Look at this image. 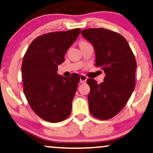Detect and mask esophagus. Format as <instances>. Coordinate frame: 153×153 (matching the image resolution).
<instances>
[{
    "mask_svg": "<svg viewBox=\"0 0 153 153\" xmlns=\"http://www.w3.org/2000/svg\"><path fill=\"white\" fill-rule=\"evenodd\" d=\"M80 82L81 83H85V82H86L87 79H88V78H87L85 75H83V74H81V75H80Z\"/></svg>",
    "mask_w": 153,
    "mask_h": 153,
    "instance_id": "34e87169",
    "label": "esophagus"
}]
</instances>
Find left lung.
Instances as JSON below:
<instances>
[{
    "label": "left lung",
    "instance_id": "obj_1",
    "mask_svg": "<svg viewBox=\"0 0 153 153\" xmlns=\"http://www.w3.org/2000/svg\"><path fill=\"white\" fill-rule=\"evenodd\" d=\"M92 44L97 67L105 73L104 82L97 84L88 78V94L91 114L101 120L115 117L128 102L136 86V61L128 42L122 35L104 28L81 31Z\"/></svg>",
    "mask_w": 153,
    "mask_h": 153
}]
</instances>
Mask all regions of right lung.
<instances>
[{"instance_id": "1", "label": "right lung", "mask_w": 153, "mask_h": 153, "mask_svg": "<svg viewBox=\"0 0 153 153\" xmlns=\"http://www.w3.org/2000/svg\"><path fill=\"white\" fill-rule=\"evenodd\" d=\"M80 29L53 32L39 36L30 44L22 63L25 95L39 117L51 123L67 119L72 109L80 76L58 75V65L64 61L65 52Z\"/></svg>"}]
</instances>
